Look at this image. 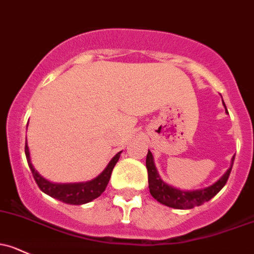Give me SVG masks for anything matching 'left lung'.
<instances>
[{"mask_svg":"<svg viewBox=\"0 0 254 254\" xmlns=\"http://www.w3.org/2000/svg\"><path fill=\"white\" fill-rule=\"evenodd\" d=\"M224 107H225V103H224ZM234 159L235 157H233L230 168L226 170L225 174L221 176L217 183H214L213 185L202 189V190L183 191L168 185V184H165L162 180L158 172H157L156 165H154L153 156H152L151 151H148L147 157H146V168H147L148 173L149 192H151L152 197L156 198L159 203L168 205V207L176 208V209H190V208H193L194 205H201L204 202L212 199L225 186L229 175L231 173V169H233Z\"/></svg>","mask_w":254,"mask_h":254,"instance_id":"1","label":"left lung"}]
</instances>
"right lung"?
Masks as SVG:
<instances>
[{
    "label": "right lung",
    "instance_id": "1",
    "mask_svg": "<svg viewBox=\"0 0 254 254\" xmlns=\"http://www.w3.org/2000/svg\"><path fill=\"white\" fill-rule=\"evenodd\" d=\"M120 153H122V152H118V153L111 159V162L108 163L106 169L103 170L97 178H95L91 181L76 184H53L51 183V181L46 180L45 178H42V176L36 172L33 163H31L28 143L25 142L26 161H28L29 168H30L31 173H33V176L34 179H35L40 190L45 192V193H47L49 196L53 197V198L60 199V201L64 202V203L76 205L91 202L92 199L97 198V197H100L101 194H102V192L106 190L107 185H108V181L112 175V170H113L117 162L119 161Z\"/></svg>",
    "mask_w": 254,
    "mask_h": 254
}]
</instances>
